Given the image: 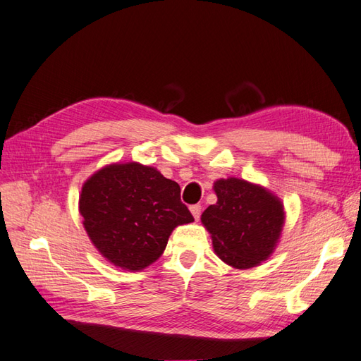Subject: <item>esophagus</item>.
<instances>
[{"label":"esophagus","mask_w":361,"mask_h":361,"mask_svg":"<svg viewBox=\"0 0 361 361\" xmlns=\"http://www.w3.org/2000/svg\"><path fill=\"white\" fill-rule=\"evenodd\" d=\"M190 214L193 215V218H195V221H198V219H200V215H201V206H200V204L190 206Z\"/></svg>","instance_id":"esophagus-1"}]
</instances>
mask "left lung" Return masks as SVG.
I'll use <instances>...</instances> for the list:
<instances>
[{"label":"left lung","mask_w":361,"mask_h":361,"mask_svg":"<svg viewBox=\"0 0 361 361\" xmlns=\"http://www.w3.org/2000/svg\"><path fill=\"white\" fill-rule=\"evenodd\" d=\"M216 204L201 215L218 257L238 270L259 265L279 243L285 209L271 190L243 178H219L214 183Z\"/></svg>","instance_id":"obj_1"}]
</instances>
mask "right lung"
Wrapping results in <instances>:
<instances>
[{"label":"right lung","mask_w":361,"mask_h":361,"mask_svg":"<svg viewBox=\"0 0 361 361\" xmlns=\"http://www.w3.org/2000/svg\"><path fill=\"white\" fill-rule=\"evenodd\" d=\"M79 214L97 252L126 271L154 264L173 228L193 221L178 183L137 161L111 163L88 177L79 193Z\"/></svg>","instance_id":"right-lung-1"}]
</instances>
